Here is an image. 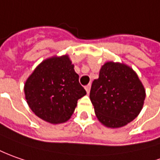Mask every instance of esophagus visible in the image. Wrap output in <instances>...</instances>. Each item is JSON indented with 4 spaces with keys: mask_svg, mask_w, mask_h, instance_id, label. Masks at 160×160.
Listing matches in <instances>:
<instances>
[{
    "mask_svg": "<svg viewBox=\"0 0 160 160\" xmlns=\"http://www.w3.org/2000/svg\"><path fill=\"white\" fill-rule=\"evenodd\" d=\"M90 88H91L90 84H88V85H87L85 87V89H86V91H87V93H88V94L90 92Z\"/></svg>",
    "mask_w": 160,
    "mask_h": 160,
    "instance_id": "1",
    "label": "esophagus"
}]
</instances>
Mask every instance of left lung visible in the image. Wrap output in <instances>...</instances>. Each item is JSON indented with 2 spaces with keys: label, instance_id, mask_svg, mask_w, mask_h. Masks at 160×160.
I'll return each instance as SVG.
<instances>
[{
  "label": "left lung",
  "instance_id": "left-lung-1",
  "mask_svg": "<svg viewBox=\"0 0 160 160\" xmlns=\"http://www.w3.org/2000/svg\"><path fill=\"white\" fill-rule=\"evenodd\" d=\"M91 102L98 120L107 128L124 127L143 106L145 89L137 74L127 64L107 62L92 83Z\"/></svg>",
  "mask_w": 160,
  "mask_h": 160
}]
</instances>
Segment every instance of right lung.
<instances>
[{
    "label": "right lung",
    "instance_id": "1",
    "mask_svg": "<svg viewBox=\"0 0 160 160\" xmlns=\"http://www.w3.org/2000/svg\"><path fill=\"white\" fill-rule=\"evenodd\" d=\"M69 57H52L42 61L25 81V99L36 116L51 124L69 119L86 90Z\"/></svg>",
    "mask_w": 160,
    "mask_h": 160
}]
</instances>
